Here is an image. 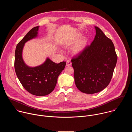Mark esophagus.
<instances>
[{
	"mask_svg": "<svg viewBox=\"0 0 132 132\" xmlns=\"http://www.w3.org/2000/svg\"><path fill=\"white\" fill-rule=\"evenodd\" d=\"M71 62H70V61H67L66 62V66H71Z\"/></svg>",
	"mask_w": 132,
	"mask_h": 132,
	"instance_id": "34e87169",
	"label": "esophagus"
}]
</instances>
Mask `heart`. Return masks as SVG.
Masks as SVG:
<instances>
[{"label":"heart","mask_w":132,"mask_h":132,"mask_svg":"<svg viewBox=\"0 0 132 132\" xmlns=\"http://www.w3.org/2000/svg\"><path fill=\"white\" fill-rule=\"evenodd\" d=\"M81 36V33H78L75 37L68 40L65 42V44L67 46H71L75 44L71 48V52L75 55L80 54L84 50L87 45V39L85 37H82L78 42H77Z\"/></svg>","instance_id":"b5f03b06"}]
</instances>
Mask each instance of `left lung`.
<instances>
[{"label":"left lung","instance_id":"8db88e82","mask_svg":"<svg viewBox=\"0 0 132 132\" xmlns=\"http://www.w3.org/2000/svg\"><path fill=\"white\" fill-rule=\"evenodd\" d=\"M95 29L96 34L90 45L71 60L75 84L87 94L99 92L108 86L118 60L111 40L98 27Z\"/></svg>","mask_w":132,"mask_h":132}]
</instances>
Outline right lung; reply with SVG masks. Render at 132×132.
<instances>
[{"mask_svg": "<svg viewBox=\"0 0 132 132\" xmlns=\"http://www.w3.org/2000/svg\"><path fill=\"white\" fill-rule=\"evenodd\" d=\"M39 28L37 26L32 28L18 43L15 51L14 69L18 78L27 91L35 96H44L53 91L66 63L62 62L56 64L47 58L38 66L31 67L25 64L22 55L24 44L37 37Z\"/></svg>", "mask_w": 132, "mask_h": 132, "instance_id": "1", "label": "right lung"}]
</instances>
